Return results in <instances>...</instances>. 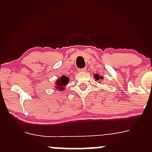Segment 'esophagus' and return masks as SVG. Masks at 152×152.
<instances>
[{
  "label": "esophagus",
  "mask_w": 152,
  "mask_h": 152,
  "mask_svg": "<svg viewBox=\"0 0 152 152\" xmlns=\"http://www.w3.org/2000/svg\"><path fill=\"white\" fill-rule=\"evenodd\" d=\"M86 68H82V69H79L78 72H86Z\"/></svg>",
  "instance_id": "esophagus-1"
}]
</instances>
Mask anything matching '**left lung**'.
<instances>
[{"label": "left lung", "mask_w": 152, "mask_h": 152, "mask_svg": "<svg viewBox=\"0 0 152 152\" xmlns=\"http://www.w3.org/2000/svg\"><path fill=\"white\" fill-rule=\"evenodd\" d=\"M93 77H94L95 81H99V82H101V80L104 79L102 76L99 75H98V74H94V76Z\"/></svg>", "instance_id": "left-lung-1"}]
</instances>
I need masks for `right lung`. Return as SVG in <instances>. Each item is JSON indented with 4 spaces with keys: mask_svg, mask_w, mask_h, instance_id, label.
<instances>
[{
    "mask_svg": "<svg viewBox=\"0 0 152 152\" xmlns=\"http://www.w3.org/2000/svg\"><path fill=\"white\" fill-rule=\"evenodd\" d=\"M68 82H69V78H68V77H66L65 75L59 77V78H58L55 82V87L56 90H58L59 91H63L64 90H65L66 85L68 84Z\"/></svg>",
    "mask_w": 152,
    "mask_h": 152,
    "instance_id": "1",
    "label": "right lung"
}]
</instances>
